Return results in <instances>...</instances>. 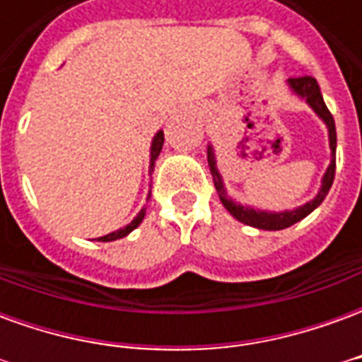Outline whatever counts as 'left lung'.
<instances>
[{"label": "left lung", "mask_w": 362, "mask_h": 362, "mask_svg": "<svg viewBox=\"0 0 362 362\" xmlns=\"http://www.w3.org/2000/svg\"><path fill=\"white\" fill-rule=\"evenodd\" d=\"M288 90L293 93L298 98H303L304 103L308 104L312 108V112L318 116L324 126L327 127V141H329V165H327L326 173L320 180V189L316 196L308 199L306 204L298 205V207H293V209H285V211H266V209H256L252 205L240 204L227 194V188H225V180H223V174H221L219 166H217V155H215V149L209 143L207 145V163H209V170H211L213 184H215V189L219 194L221 204L225 205L227 209L236 221H240L244 225H250V227L262 228V230H283V228L295 225L298 221H303L304 217H308L316 207H318L324 199H326L327 192L334 184L335 176V147H337V135H335V122L334 116L327 110L326 103H324V96L320 93L318 81L310 77V75H300V77H293V79H287Z\"/></svg>", "instance_id": "obj_1"}]
</instances>
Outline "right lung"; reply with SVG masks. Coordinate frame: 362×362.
<instances>
[{
	"mask_svg": "<svg viewBox=\"0 0 362 362\" xmlns=\"http://www.w3.org/2000/svg\"><path fill=\"white\" fill-rule=\"evenodd\" d=\"M163 143H165V134H163V129H158L157 134H155V137H153V141H151V153H149V174L151 170H153V166H155V160H157V157L160 155V151H163ZM151 197V192L149 196H147V199ZM145 211H147V207H143L141 211L137 213L134 217V221L132 223H127L126 227L118 228V230H114V233H108V235L104 236H98L96 240L98 243H112V240H118V238H124V236H127L134 228H137L139 225H141L143 217H145Z\"/></svg>",
	"mask_w": 362,
	"mask_h": 362,
	"instance_id": "obj_1",
	"label": "right lung"
}]
</instances>
